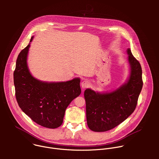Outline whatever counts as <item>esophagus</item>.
I'll return each mask as SVG.
<instances>
[{
  "label": "esophagus",
  "instance_id": "obj_1",
  "mask_svg": "<svg viewBox=\"0 0 159 159\" xmlns=\"http://www.w3.org/2000/svg\"><path fill=\"white\" fill-rule=\"evenodd\" d=\"M90 86V82L88 80H84L81 83V87L83 89H85Z\"/></svg>",
  "mask_w": 159,
  "mask_h": 159
}]
</instances>
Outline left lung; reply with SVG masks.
Here are the masks:
<instances>
[{
	"instance_id": "obj_1",
	"label": "left lung",
	"mask_w": 159,
	"mask_h": 159,
	"mask_svg": "<svg viewBox=\"0 0 159 159\" xmlns=\"http://www.w3.org/2000/svg\"><path fill=\"white\" fill-rule=\"evenodd\" d=\"M129 66L125 82L111 91L100 93L86 89V118L88 127L94 131L110 130L126 120L134 111L143 87L142 70L139 61L126 51Z\"/></svg>"
}]
</instances>
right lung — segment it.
<instances>
[{"mask_svg":"<svg viewBox=\"0 0 159 159\" xmlns=\"http://www.w3.org/2000/svg\"><path fill=\"white\" fill-rule=\"evenodd\" d=\"M34 36L31 38L33 41ZM30 44L18 55L14 72L17 102L26 115L37 124L57 128L63 123L70 103L81 93L79 77L66 82H46L30 72L28 56Z\"/></svg>","mask_w":159,"mask_h":159,"instance_id":"obj_1","label":"right lung"}]
</instances>
